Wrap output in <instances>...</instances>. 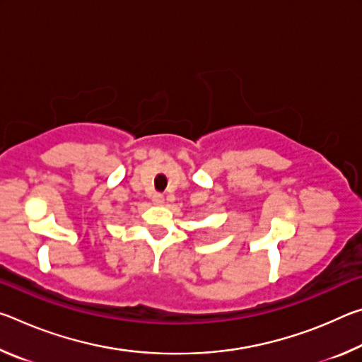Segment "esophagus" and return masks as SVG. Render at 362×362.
<instances>
[{
  "label": "esophagus",
  "mask_w": 362,
  "mask_h": 362,
  "mask_svg": "<svg viewBox=\"0 0 362 362\" xmlns=\"http://www.w3.org/2000/svg\"><path fill=\"white\" fill-rule=\"evenodd\" d=\"M151 201H153V204L161 206V204L164 203V196H163L161 193H153V196H151Z\"/></svg>",
  "instance_id": "34e87169"
}]
</instances>
